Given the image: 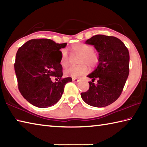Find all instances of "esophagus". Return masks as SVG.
Listing matches in <instances>:
<instances>
[{
    "label": "esophagus",
    "mask_w": 147,
    "mask_h": 147,
    "mask_svg": "<svg viewBox=\"0 0 147 147\" xmlns=\"http://www.w3.org/2000/svg\"><path fill=\"white\" fill-rule=\"evenodd\" d=\"M73 82H78L80 81L79 79H77V78H73Z\"/></svg>",
    "instance_id": "obj_1"
}]
</instances>
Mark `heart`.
I'll list each match as a JSON object with an SVG mask.
<instances>
[{
  "label": "heart",
  "instance_id": "1",
  "mask_svg": "<svg viewBox=\"0 0 147 147\" xmlns=\"http://www.w3.org/2000/svg\"><path fill=\"white\" fill-rule=\"evenodd\" d=\"M71 49L74 53L81 55L79 58L80 65L73 66L67 69L65 74L67 76L73 78H79L88 72L87 64L91 67H94L99 62L98 55L94 51V47L85 44H76L71 46ZM69 63V57L67 51L65 49L61 51L60 63L63 67H67Z\"/></svg>",
  "mask_w": 147,
  "mask_h": 147
}]
</instances>
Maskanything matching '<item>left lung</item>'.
I'll return each mask as SVG.
<instances>
[{
  "label": "left lung",
  "instance_id": "left-lung-1",
  "mask_svg": "<svg viewBox=\"0 0 147 147\" xmlns=\"http://www.w3.org/2000/svg\"><path fill=\"white\" fill-rule=\"evenodd\" d=\"M85 44L94 46L99 53V63L87 76L97 84L89 82V89L82 92L88 105L103 107L114 102L121 95L129 74V52L123 42L116 37L96 34Z\"/></svg>",
  "mask_w": 147,
  "mask_h": 147
}]
</instances>
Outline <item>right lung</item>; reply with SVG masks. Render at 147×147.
I'll list each match as a JSON object with an SVG mask.
<instances>
[{
	"label": "right lung",
	"instance_id": "add662e5",
	"mask_svg": "<svg viewBox=\"0 0 147 147\" xmlns=\"http://www.w3.org/2000/svg\"><path fill=\"white\" fill-rule=\"evenodd\" d=\"M66 46L50 39H33L18 49L14 67L18 89L34 106L54 105L62 97L65 84L72 82L71 77H62L60 49ZM53 76L58 82L52 81Z\"/></svg>",
	"mask_w": 147,
	"mask_h": 147
}]
</instances>
